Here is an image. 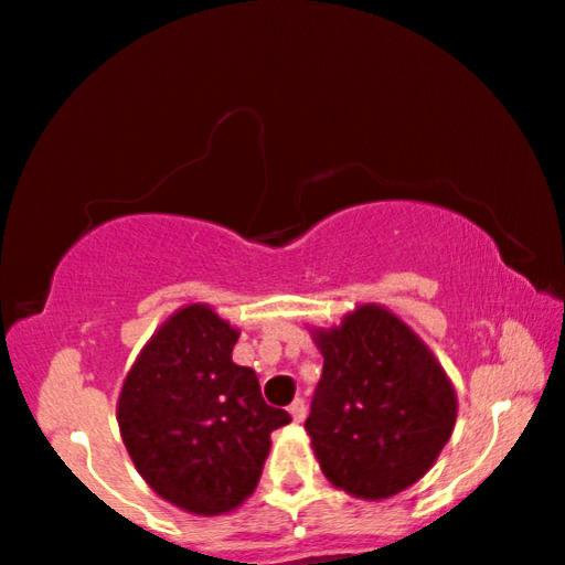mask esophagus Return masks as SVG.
Segmentation results:
<instances>
[{
  "label": "esophagus",
  "mask_w": 565,
  "mask_h": 565,
  "mask_svg": "<svg viewBox=\"0 0 565 565\" xmlns=\"http://www.w3.org/2000/svg\"><path fill=\"white\" fill-rule=\"evenodd\" d=\"M288 413H290L292 423H302V418H306V403H302L300 397H296V399H292V403H290Z\"/></svg>",
  "instance_id": "esophagus-1"
}]
</instances>
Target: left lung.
I'll return each instance as SVG.
<instances>
[{
    "label": "left lung",
    "instance_id": "1",
    "mask_svg": "<svg viewBox=\"0 0 565 565\" xmlns=\"http://www.w3.org/2000/svg\"><path fill=\"white\" fill-rule=\"evenodd\" d=\"M323 374L306 420L333 487L387 500L423 479L451 438L456 390L425 341L377 302L313 331Z\"/></svg>",
    "mask_w": 565,
    "mask_h": 565
}]
</instances>
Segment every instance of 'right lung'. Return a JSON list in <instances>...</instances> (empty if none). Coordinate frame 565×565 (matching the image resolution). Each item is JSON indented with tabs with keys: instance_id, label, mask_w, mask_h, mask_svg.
<instances>
[{
	"instance_id": "add662e5",
	"label": "right lung",
	"mask_w": 565,
	"mask_h": 565,
	"mask_svg": "<svg viewBox=\"0 0 565 565\" xmlns=\"http://www.w3.org/2000/svg\"><path fill=\"white\" fill-rule=\"evenodd\" d=\"M239 331L206 302L178 308L137 354L117 403L129 459L162 500L226 514L255 492L269 433L290 423L232 362Z\"/></svg>"
}]
</instances>
